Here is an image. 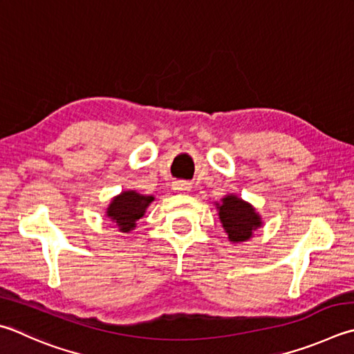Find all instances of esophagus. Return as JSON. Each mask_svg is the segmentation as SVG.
Segmentation results:
<instances>
[{"label":"esophagus","mask_w":354,"mask_h":354,"mask_svg":"<svg viewBox=\"0 0 354 354\" xmlns=\"http://www.w3.org/2000/svg\"><path fill=\"white\" fill-rule=\"evenodd\" d=\"M192 185L185 181H175L173 183V190L178 192V194H189Z\"/></svg>","instance_id":"obj_1"}]
</instances>
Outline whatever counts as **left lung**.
<instances>
[{
	"label": "left lung",
	"instance_id": "1",
	"mask_svg": "<svg viewBox=\"0 0 354 354\" xmlns=\"http://www.w3.org/2000/svg\"><path fill=\"white\" fill-rule=\"evenodd\" d=\"M216 210L227 239L232 243L248 241L254 230L263 224L261 216L257 214L252 205L236 195L224 196L221 204L216 203Z\"/></svg>",
	"mask_w": 354,
	"mask_h": 354
}]
</instances>
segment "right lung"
<instances>
[{"label":"right lung","mask_w":354,"mask_h":354,"mask_svg":"<svg viewBox=\"0 0 354 354\" xmlns=\"http://www.w3.org/2000/svg\"><path fill=\"white\" fill-rule=\"evenodd\" d=\"M151 201H155V198L140 195L134 190L122 192L111 199L106 209V216L119 227L120 232L128 234L136 227L138 220L144 216Z\"/></svg>","instance_id":"obj_1"}]
</instances>
